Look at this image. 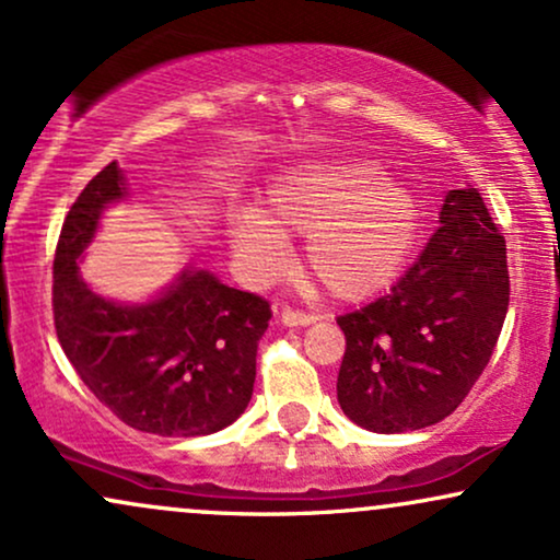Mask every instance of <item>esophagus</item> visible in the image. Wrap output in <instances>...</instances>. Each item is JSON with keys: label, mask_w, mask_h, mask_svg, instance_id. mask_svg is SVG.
<instances>
[{"label": "esophagus", "mask_w": 560, "mask_h": 560, "mask_svg": "<svg viewBox=\"0 0 560 560\" xmlns=\"http://www.w3.org/2000/svg\"><path fill=\"white\" fill-rule=\"evenodd\" d=\"M279 318L284 320L287 326H311V324H316V320H318L316 313H307V311H294V307H281Z\"/></svg>", "instance_id": "obj_1"}]
</instances>
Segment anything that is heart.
I'll list each match as a JSON object with an SVG mask.
<instances>
[{
    "label": "heart",
    "instance_id": "heart-1",
    "mask_svg": "<svg viewBox=\"0 0 560 560\" xmlns=\"http://www.w3.org/2000/svg\"><path fill=\"white\" fill-rule=\"evenodd\" d=\"M307 236L305 266L331 298L363 300L395 279L419 234V208L365 160L307 163L276 178L262 210H236L229 240L255 276L287 266V236Z\"/></svg>",
    "mask_w": 560,
    "mask_h": 560
}]
</instances>
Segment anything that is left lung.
Returning a JSON list of instances; mask_svg holds the SVG:
<instances>
[{"label": "left lung", "instance_id": "1", "mask_svg": "<svg viewBox=\"0 0 560 560\" xmlns=\"http://www.w3.org/2000/svg\"><path fill=\"white\" fill-rule=\"evenodd\" d=\"M442 226L392 292L337 318V400L358 427L413 432L447 419L490 363L511 300L505 236L477 189L447 191Z\"/></svg>", "mask_w": 560, "mask_h": 560}]
</instances>
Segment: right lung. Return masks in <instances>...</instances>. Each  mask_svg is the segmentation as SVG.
<instances>
[{
  "mask_svg": "<svg viewBox=\"0 0 560 560\" xmlns=\"http://www.w3.org/2000/svg\"><path fill=\"white\" fill-rule=\"evenodd\" d=\"M126 197L118 165H105L70 205L52 266V313L62 352L81 382L131 429L199 436L247 408L258 342L271 302L184 271L150 305H118L83 284L79 255L105 205Z\"/></svg>",
  "mask_w": 560,
  "mask_h": 560,
  "instance_id": "add662e5",
  "label": "right lung"
}]
</instances>
